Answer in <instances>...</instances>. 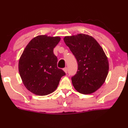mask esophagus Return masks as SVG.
<instances>
[{
  "mask_svg": "<svg viewBox=\"0 0 128 128\" xmlns=\"http://www.w3.org/2000/svg\"><path fill=\"white\" fill-rule=\"evenodd\" d=\"M63 70H64V71L65 72L67 73V68L65 67V68H64V69H63Z\"/></svg>",
  "mask_w": 128,
  "mask_h": 128,
  "instance_id": "esophagus-1",
  "label": "esophagus"
}]
</instances>
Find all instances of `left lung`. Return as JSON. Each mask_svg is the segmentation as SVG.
Segmentation results:
<instances>
[{
  "label": "left lung",
  "instance_id": "1",
  "mask_svg": "<svg viewBox=\"0 0 128 128\" xmlns=\"http://www.w3.org/2000/svg\"><path fill=\"white\" fill-rule=\"evenodd\" d=\"M64 40L78 62V71L71 78L74 87L84 94L96 92L108 73V61L103 49L92 36L86 34L66 36Z\"/></svg>",
  "mask_w": 128,
  "mask_h": 128
}]
</instances>
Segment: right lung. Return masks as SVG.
<instances>
[{"mask_svg":"<svg viewBox=\"0 0 128 128\" xmlns=\"http://www.w3.org/2000/svg\"><path fill=\"white\" fill-rule=\"evenodd\" d=\"M59 36L39 35L29 42L19 60L18 70L23 84L30 92L45 96L57 89L61 78L66 75L57 68L53 48Z\"/></svg>","mask_w":128,"mask_h":128,"instance_id":"add662e5","label":"right lung"}]
</instances>
